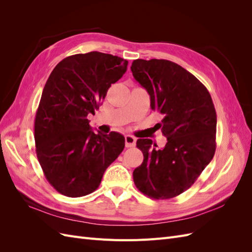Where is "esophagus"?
<instances>
[{
  "mask_svg": "<svg viewBox=\"0 0 252 252\" xmlns=\"http://www.w3.org/2000/svg\"><path fill=\"white\" fill-rule=\"evenodd\" d=\"M135 142L136 139L132 135H129L127 134L125 136V144H126V147H134L135 146Z\"/></svg>",
  "mask_w": 252,
  "mask_h": 252,
  "instance_id": "34e87169",
  "label": "esophagus"
}]
</instances>
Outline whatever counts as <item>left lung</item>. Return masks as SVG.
<instances>
[{"label":"left lung","instance_id":"left-lung-1","mask_svg":"<svg viewBox=\"0 0 252 252\" xmlns=\"http://www.w3.org/2000/svg\"><path fill=\"white\" fill-rule=\"evenodd\" d=\"M130 68L151 109L163 114L158 125L167 138L163 149L150 139L136 141L144 159L133 171L134 184L150 199L168 200L191 187L215 156V105L207 88L171 61L138 59Z\"/></svg>","mask_w":252,"mask_h":252}]
</instances>
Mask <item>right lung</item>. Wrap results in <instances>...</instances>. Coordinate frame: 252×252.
I'll return each instance as SVG.
<instances>
[{
	"instance_id": "add662e5",
	"label": "right lung",
	"mask_w": 252,
	"mask_h": 252,
	"mask_svg": "<svg viewBox=\"0 0 252 252\" xmlns=\"http://www.w3.org/2000/svg\"><path fill=\"white\" fill-rule=\"evenodd\" d=\"M128 62L98 51L67 57L45 84L34 119L35 152L45 178L61 194L87 195L125 147L119 132H94V114Z\"/></svg>"
}]
</instances>
